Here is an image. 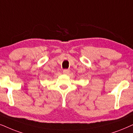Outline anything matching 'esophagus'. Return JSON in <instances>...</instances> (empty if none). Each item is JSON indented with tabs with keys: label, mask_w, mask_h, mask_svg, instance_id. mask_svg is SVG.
Here are the masks:
<instances>
[{
	"label": "esophagus",
	"mask_w": 133,
	"mask_h": 133,
	"mask_svg": "<svg viewBox=\"0 0 133 133\" xmlns=\"http://www.w3.org/2000/svg\"><path fill=\"white\" fill-rule=\"evenodd\" d=\"M70 72V70L69 69H64L63 70V74H65V75H68Z\"/></svg>",
	"instance_id": "1"
}]
</instances>
